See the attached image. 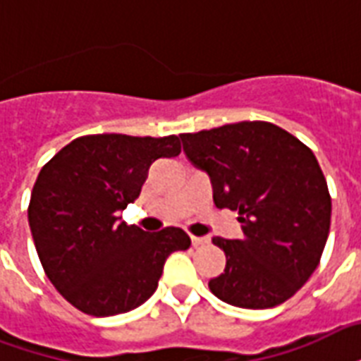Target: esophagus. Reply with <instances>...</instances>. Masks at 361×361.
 <instances>
[{
	"label": "esophagus",
	"mask_w": 361,
	"mask_h": 361,
	"mask_svg": "<svg viewBox=\"0 0 361 361\" xmlns=\"http://www.w3.org/2000/svg\"><path fill=\"white\" fill-rule=\"evenodd\" d=\"M208 242V238L206 236H191V244L192 246H202V244H206Z\"/></svg>",
	"instance_id": "1"
}]
</instances>
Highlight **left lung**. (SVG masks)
<instances>
[{
    "mask_svg": "<svg viewBox=\"0 0 361 361\" xmlns=\"http://www.w3.org/2000/svg\"><path fill=\"white\" fill-rule=\"evenodd\" d=\"M187 159L210 176L217 208L238 212L244 236L212 242L225 271L208 282L221 301L271 309L295 295L320 263L331 197L314 153L284 128L242 121L180 134Z\"/></svg>",
    "mask_w": 361,
    "mask_h": 361,
    "instance_id": "left-lung-1",
    "label": "left lung"
}]
</instances>
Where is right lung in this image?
I'll return each mask as SVG.
<instances>
[{
    "label": "right lung",
    "instance_id": "obj_1",
    "mask_svg": "<svg viewBox=\"0 0 361 361\" xmlns=\"http://www.w3.org/2000/svg\"><path fill=\"white\" fill-rule=\"evenodd\" d=\"M181 153L178 136L90 134L75 137L41 169L27 221L47 279L90 316L136 309L155 293L164 261L187 250L185 231L145 233L121 221L149 166Z\"/></svg>",
    "mask_w": 361,
    "mask_h": 361
}]
</instances>
